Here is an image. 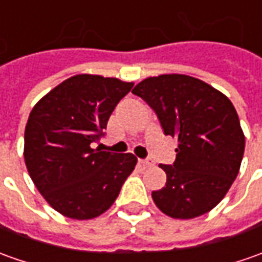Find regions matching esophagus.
<instances>
[{
    "label": "esophagus",
    "mask_w": 262,
    "mask_h": 262,
    "mask_svg": "<svg viewBox=\"0 0 262 262\" xmlns=\"http://www.w3.org/2000/svg\"><path fill=\"white\" fill-rule=\"evenodd\" d=\"M140 163L143 165V166H146V168H150V166H154L155 162L152 161V159H140Z\"/></svg>",
    "instance_id": "1"
}]
</instances>
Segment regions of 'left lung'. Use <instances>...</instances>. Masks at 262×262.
I'll use <instances>...</instances> for the list:
<instances>
[{"label":"left lung","mask_w":262,"mask_h":262,"mask_svg":"<svg viewBox=\"0 0 262 262\" xmlns=\"http://www.w3.org/2000/svg\"><path fill=\"white\" fill-rule=\"evenodd\" d=\"M132 93L159 117L165 135L178 139L173 165H159L166 185L152 192L156 206L175 220L209 212L239 172L245 136L234 104L220 90L186 74L147 77Z\"/></svg>","instance_id":"8db88e82"}]
</instances>
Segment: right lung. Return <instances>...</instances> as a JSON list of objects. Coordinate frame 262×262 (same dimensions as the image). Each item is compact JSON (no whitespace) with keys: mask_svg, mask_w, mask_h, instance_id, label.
<instances>
[{"mask_svg":"<svg viewBox=\"0 0 262 262\" xmlns=\"http://www.w3.org/2000/svg\"><path fill=\"white\" fill-rule=\"evenodd\" d=\"M133 83L97 74L64 80L34 106L24 133V161L35 188L71 220H93L116 201L138 158L99 147L107 120Z\"/></svg>","mask_w":262,"mask_h":262,"instance_id":"obj_1","label":"right lung"}]
</instances>
